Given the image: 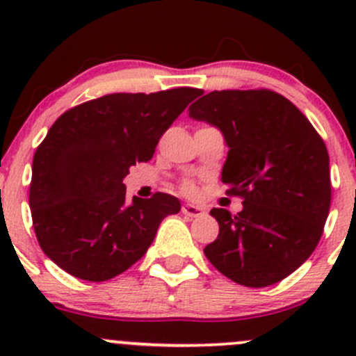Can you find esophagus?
I'll use <instances>...</instances> for the list:
<instances>
[{"instance_id":"1","label":"esophagus","mask_w":356,"mask_h":356,"mask_svg":"<svg viewBox=\"0 0 356 356\" xmlns=\"http://www.w3.org/2000/svg\"><path fill=\"white\" fill-rule=\"evenodd\" d=\"M181 210L182 213L188 215V217H200V215L204 213L203 207H198V204H193V203H184Z\"/></svg>"}]
</instances>
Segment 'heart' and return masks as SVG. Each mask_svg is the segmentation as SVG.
Here are the masks:
<instances>
[{"label": "heart", "mask_w": 356, "mask_h": 356, "mask_svg": "<svg viewBox=\"0 0 356 356\" xmlns=\"http://www.w3.org/2000/svg\"><path fill=\"white\" fill-rule=\"evenodd\" d=\"M184 189H186V191H193L195 188H193V184H189V182H188V184H184Z\"/></svg>", "instance_id": "obj_1"}]
</instances>
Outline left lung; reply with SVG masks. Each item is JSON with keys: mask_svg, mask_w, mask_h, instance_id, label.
Masks as SVG:
<instances>
[{"mask_svg": "<svg viewBox=\"0 0 356 356\" xmlns=\"http://www.w3.org/2000/svg\"><path fill=\"white\" fill-rule=\"evenodd\" d=\"M189 117L224 134L222 182L241 196L238 215L213 208L218 236L204 254L220 274L265 288L293 274L321 241L331 207L324 141L289 99L268 89L211 91Z\"/></svg>", "mask_w": 356, "mask_h": 356, "instance_id": "obj_1", "label": "left lung"}]
</instances>
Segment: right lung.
Returning a JSON list of instances; mask_svg holds the SVG:
<instances>
[{
	"instance_id": "1",
	"label": "right lung",
	"mask_w": 356,
	"mask_h": 356,
	"mask_svg": "<svg viewBox=\"0 0 356 356\" xmlns=\"http://www.w3.org/2000/svg\"><path fill=\"white\" fill-rule=\"evenodd\" d=\"M201 89L115 92L56 118L32 161L29 204L46 257L77 279L108 281L148 251L175 196L125 198V175L153 158L161 134Z\"/></svg>"
}]
</instances>
